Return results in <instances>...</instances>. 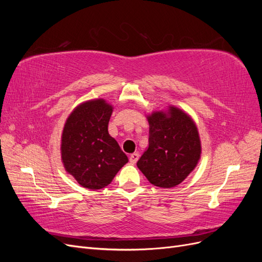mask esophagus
Instances as JSON below:
<instances>
[{
    "instance_id": "obj_1",
    "label": "esophagus",
    "mask_w": 262,
    "mask_h": 262,
    "mask_svg": "<svg viewBox=\"0 0 262 262\" xmlns=\"http://www.w3.org/2000/svg\"><path fill=\"white\" fill-rule=\"evenodd\" d=\"M139 157H140L139 153H133V154H131L130 157H129L130 163H131V164H136V163L138 162V160H139Z\"/></svg>"
}]
</instances>
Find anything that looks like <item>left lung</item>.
I'll return each mask as SVG.
<instances>
[{"label": "left lung", "mask_w": 262, "mask_h": 262, "mask_svg": "<svg viewBox=\"0 0 262 262\" xmlns=\"http://www.w3.org/2000/svg\"><path fill=\"white\" fill-rule=\"evenodd\" d=\"M148 147L137 163L150 184L172 188L184 181L201 156V142L190 116L170 106L147 116Z\"/></svg>", "instance_id": "left-lung-1"}]
</instances>
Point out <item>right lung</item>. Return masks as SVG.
Wrapping results in <instances>:
<instances>
[{
  "label": "right lung",
  "mask_w": 262,
  "mask_h": 262,
  "mask_svg": "<svg viewBox=\"0 0 262 262\" xmlns=\"http://www.w3.org/2000/svg\"><path fill=\"white\" fill-rule=\"evenodd\" d=\"M112 114L113 106L105 99L85 101L73 110L63 128V165L84 188H105L128 163L118 142L108 133Z\"/></svg>",
  "instance_id": "obj_1"
}]
</instances>
